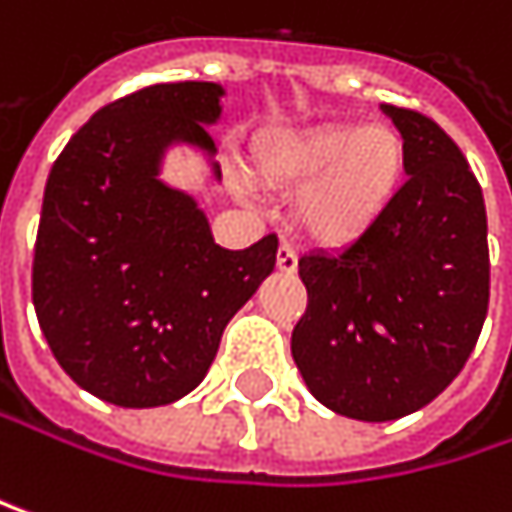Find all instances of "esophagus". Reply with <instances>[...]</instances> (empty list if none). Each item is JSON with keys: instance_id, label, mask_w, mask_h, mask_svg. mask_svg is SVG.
I'll return each mask as SVG.
<instances>
[{"instance_id": "esophagus-1", "label": "esophagus", "mask_w": 512, "mask_h": 512, "mask_svg": "<svg viewBox=\"0 0 512 512\" xmlns=\"http://www.w3.org/2000/svg\"><path fill=\"white\" fill-rule=\"evenodd\" d=\"M276 267L282 273H297V251L291 245H282L279 254H276Z\"/></svg>"}]
</instances>
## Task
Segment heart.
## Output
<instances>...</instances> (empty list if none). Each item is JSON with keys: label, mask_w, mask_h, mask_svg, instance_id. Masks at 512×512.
Instances as JSON below:
<instances>
[{"label": "heart", "mask_w": 512, "mask_h": 512, "mask_svg": "<svg viewBox=\"0 0 512 512\" xmlns=\"http://www.w3.org/2000/svg\"><path fill=\"white\" fill-rule=\"evenodd\" d=\"M254 170L273 188H304L294 215L306 239L348 248L393 203L405 173V140L390 125L354 122L270 131L258 140Z\"/></svg>", "instance_id": "obj_1"}]
</instances>
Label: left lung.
<instances>
[{"label":"left lung","instance_id":"8db88e82","mask_svg":"<svg viewBox=\"0 0 512 512\" xmlns=\"http://www.w3.org/2000/svg\"><path fill=\"white\" fill-rule=\"evenodd\" d=\"M405 140L408 182L339 254H306L294 363L330 411L384 423L420 411L468 363L489 309L486 203L462 149L429 116L381 107Z\"/></svg>","mask_w":512,"mask_h":512}]
</instances>
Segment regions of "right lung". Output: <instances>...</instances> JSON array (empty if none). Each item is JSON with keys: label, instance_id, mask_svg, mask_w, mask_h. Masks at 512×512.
Returning <instances> with one entry per match:
<instances>
[{"label": "right lung", "instance_id": "add662e5", "mask_svg": "<svg viewBox=\"0 0 512 512\" xmlns=\"http://www.w3.org/2000/svg\"><path fill=\"white\" fill-rule=\"evenodd\" d=\"M221 95L200 80L137 89L101 107L47 176L35 315L68 378L110 405L158 408L191 393L227 321L276 267V233L221 248L194 197L158 179L173 143L215 152L206 125Z\"/></svg>", "mask_w": 512, "mask_h": 512}]
</instances>
